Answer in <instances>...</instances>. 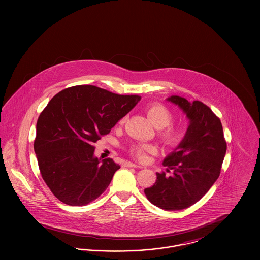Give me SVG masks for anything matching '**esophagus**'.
<instances>
[{
	"label": "esophagus",
	"instance_id": "obj_1",
	"mask_svg": "<svg viewBox=\"0 0 260 260\" xmlns=\"http://www.w3.org/2000/svg\"><path fill=\"white\" fill-rule=\"evenodd\" d=\"M124 168H141L140 166L134 164L132 161H125L124 164Z\"/></svg>",
	"mask_w": 260,
	"mask_h": 260
}]
</instances>
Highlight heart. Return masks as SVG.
Here are the masks:
<instances>
[{
    "label": "heart",
    "instance_id": "1",
    "mask_svg": "<svg viewBox=\"0 0 260 260\" xmlns=\"http://www.w3.org/2000/svg\"><path fill=\"white\" fill-rule=\"evenodd\" d=\"M146 113L149 119L155 124L156 127H160V136L162 140L169 145H176L183 138V129L179 126L171 124L173 121V113L161 103L154 102L146 106ZM124 119L121 120L124 123ZM131 154L140 161H145L148 154L155 153L157 148L150 143H134L129 146Z\"/></svg>",
    "mask_w": 260,
    "mask_h": 260
}]
</instances>
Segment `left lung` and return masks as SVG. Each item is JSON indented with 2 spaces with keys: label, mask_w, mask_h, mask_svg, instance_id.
I'll return each mask as SVG.
<instances>
[{
  "label": "left lung",
  "mask_w": 260,
  "mask_h": 260,
  "mask_svg": "<svg viewBox=\"0 0 260 260\" xmlns=\"http://www.w3.org/2000/svg\"><path fill=\"white\" fill-rule=\"evenodd\" d=\"M167 100L182 109L189 125L182 141L162 161L173 173H157L156 182L144 193L160 209L183 210L203 198L216 181L227 145L221 122L209 106L178 95Z\"/></svg>",
  "instance_id": "8db88e82"
}]
</instances>
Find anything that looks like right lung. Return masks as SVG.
<instances>
[{"mask_svg":"<svg viewBox=\"0 0 260 260\" xmlns=\"http://www.w3.org/2000/svg\"><path fill=\"white\" fill-rule=\"evenodd\" d=\"M81 85L50 99L38 119L34 150L51 193L69 206H86L107 189L120 166L94 157L93 144L140 100Z\"/></svg>","mask_w":260,"mask_h":260,"instance_id":"1","label":"right lung"}]
</instances>
